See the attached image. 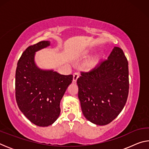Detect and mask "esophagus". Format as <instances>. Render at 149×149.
<instances>
[{
  "instance_id": "esophagus-1",
  "label": "esophagus",
  "mask_w": 149,
  "mask_h": 149,
  "mask_svg": "<svg viewBox=\"0 0 149 149\" xmlns=\"http://www.w3.org/2000/svg\"><path fill=\"white\" fill-rule=\"evenodd\" d=\"M79 76V72H75L74 74V77H73V81L76 82L77 78Z\"/></svg>"
}]
</instances>
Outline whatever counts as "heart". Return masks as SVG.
Wrapping results in <instances>:
<instances>
[{"instance_id": "1", "label": "heart", "mask_w": 149, "mask_h": 149, "mask_svg": "<svg viewBox=\"0 0 149 149\" xmlns=\"http://www.w3.org/2000/svg\"><path fill=\"white\" fill-rule=\"evenodd\" d=\"M97 60H92V61H91L88 63V64H87V67L88 68H91L94 66V65L97 64Z\"/></svg>"}]
</instances>
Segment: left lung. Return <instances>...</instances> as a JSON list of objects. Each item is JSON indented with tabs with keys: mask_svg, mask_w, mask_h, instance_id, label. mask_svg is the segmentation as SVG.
Masks as SVG:
<instances>
[{
	"mask_svg": "<svg viewBox=\"0 0 149 149\" xmlns=\"http://www.w3.org/2000/svg\"><path fill=\"white\" fill-rule=\"evenodd\" d=\"M77 84L84 116L97 125L110 123L123 110L129 93L128 62L123 50L115 47L108 59L81 72Z\"/></svg>",
	"mask_w": 149,
	"mask_h": 149,
	"instance_id": "1",
	"label": "left lung"
}]
</instances>
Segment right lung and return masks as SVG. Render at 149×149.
I'll use <instances>...</instances> for the list:
<instances>
[{"label": "right lung", "mask_w": 149, "mask_h": 149, "mask_svg": "<svg viewBox=\"0 0 149 149\" xmlns=\"http://www.w3.org/2000/svg\"><path fill=\"white\" fill-rule=\"evenodd\" d=\"M50 45L40 41L27 48L17 62L16 70V100L21 112L40 127L53 123L60 113V102L73 75L43 70L35 64V52Z\"/></svg>", "instance_id": "right-lung-1"}]
</instances>
